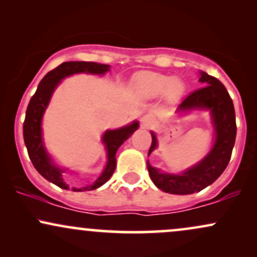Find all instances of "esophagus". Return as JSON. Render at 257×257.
I'll return each mask as SVG.
<instances>
[{"instance_id":"34e87169","label":"esophagus","mask_w":257,"mask_h":257,"mask_svg":"<svg viewBox=\"0 0 257 257\" xmlns=\"http://www.w3.org/2000/svg\"><path fill=\"white\" fill-rule=\"evenodd\" d=\"M152 123V117L150 114H145V116L141 118V126L143 128H149Z\"/></svg>"}]
</instances>
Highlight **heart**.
<instances>
[{
	"label": "heart",
	"instance_id": "b5f03b06",
	"mask_svg": "<svg viewBox=\"0 0 257 257\" xmlns=\"http://www.w3.org/2000/svg\"><path fill=\"white\" fill-rule=\"evenodd\" d=\"M135 89L141 96L149 99L166 95L169 101L178 100L184 93L185 85L178 78L157 72H144L135 79Z\"/></svg>",
	"mask_w": 257,
	"mask_h": 257
}]
</instances>
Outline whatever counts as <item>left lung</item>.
<instances>
[{
  "mask_svg": "<svg viewBox=\"0 0 257 257\" xmlns=\"http://www.w3.org/2000/svg\"><path fill=\"white\" fill-rule=\"evenodd\" d=\"M199 82L204 87L192 91L178 106V112L209 110L215 129V141L210 152L198 164L182 174L161 173L147 161L150 178L159 190L172 194H191L208 187L226 169L234 146L237 125L233 101L228 91L217 78L200 72ZM152 144L149 156L157 147V139L151 133Z\"/></svg>",
  "mask_w": 257,
  "mask_h": 257,
  "instance_id": "8db88e82",
  "label": "left lung"
}]
</instances>
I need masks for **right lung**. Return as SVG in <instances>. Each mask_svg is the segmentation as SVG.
<instances>
[{
	"mask_svg": "<svg viewBox=\"0 0 257 257\" xmlns=\"http://www.w3.org/2000/svg\"><path fill=\"white\" fill-rule=\"evenodd\" d=\"M110 71V66L105 64L93 63V61H66L59 65L54 70L49 71L42 78L38 84L36 93L34 94L30 102H29L26 116L23 126V134H24V143L28 149L29 157L36 170L44 179L53 182L64 190H69V186L65 184L63 175L64 169L58 168L52 162V158L47 153L46 147L43 145L42 139V117L49 100L58 84L61 79L73 73H91V75H104L105 72ZM139 128V122L134 120L132 124L123 126V128L114 129V131H106L102 135V144L105 145L106 153H107V163L104 172L96 179L94 184L85 186L82 188H72V191L81 192V191L95 190L104 185L111 178L116 169V152L118 147Z\"/></svg>",
	"mask_w": 257,
	"mask_h": 257,
	"instance_id": "right-lung-1",
	"label": "right lung"
}]
</instances>
